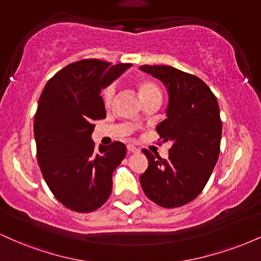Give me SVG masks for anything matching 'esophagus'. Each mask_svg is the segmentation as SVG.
Returning a JSON list of instances; mask_svg holds the SVG:
<instances>
[{
    "mask_svg": "<svg viewBox=\"0 0 261 261\" xmlns=\"http://www.w3.org/2000/svg\"><path fill=\"white\" fill-rule=\"evenodd\" d=\"M127 151L130 152V153H137V152H140V149L135 147L134 145H127Z\"/></svg>",
    "mask_w": 261,
    "mask_h": 261,
    "instance_id": "34e87169",
    "label": "esophagus"
}]
</instances>
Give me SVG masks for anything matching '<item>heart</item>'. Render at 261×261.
<instances>
[{"instance_id": "1", "label": "heart", "mask_w": 261, "mask_h": 261, "mask_svg": "<svg viewBox=\"0 0 261 261\" xmlns=\"http://www.w3.org/2000/svg\"><path fill=\"white\" fill-rule=\"evenodd\" d=\"M115 95H116V85L115 83H112L108 87H106V89L103 91V100L104 104L107 107H110L113 104L114 99H115ZM140 95H141V99L145 100L147 98L154 97H161V91L154 83L152 82H143L142 85L140 86Z\"/></svg>"}]
</instances>
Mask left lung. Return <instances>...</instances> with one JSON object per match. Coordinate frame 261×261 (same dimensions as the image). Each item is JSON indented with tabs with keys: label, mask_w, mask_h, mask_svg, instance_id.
<instances>
[{
	"label": "left lung",
	"mask_w": 261,
	"mask_h": 261,
	"mask_svg": "<svg viewBox=\"0 0 261 261\" xmlns=\"http://www.w3.org/2000/svg\"><path fill=\"white\" fill-rule=\"evenodd\" d=\"M140 68L168 89L167 119L157 133L173 143L167 160L143 149L148 168L140 175L141 187L162 207H179L201 193L216 166L222 136L220 107L208 86L194 74L166 65Z\"/></svg>",
	"instance_id": "left-lung-1"
}]
</instances>
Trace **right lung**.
Returning a JSON list of instances; mask_svg holds the SVG:
<instances>
[{"instance_id": "obj_1", "label": "right lung", "mask_w": 261, "mask_h": 261, "mask_svg": "<svg viewBox=\"0 0 261 261\" xmlns=\"http://www.w3.org/2000/svg\"><path fill=\"white\" fill-rule=\"evenodd\" d=\"M130 64L83 59L47 81L34 116L39 167L54 196L76 212L95 211L112 194L113 172L126 154L115 141L95 151V120L107 116L100 91Z\"/></svg>"}]
</instances>
